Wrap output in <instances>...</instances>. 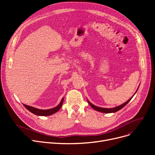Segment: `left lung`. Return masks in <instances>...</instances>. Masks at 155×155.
<instances>
[{
    "instance_id": "left-lung-1",
    "label": "left lung",
    "mask_w": 155,
    "mask_h": 155,
    "mask_svg": "<svg viewBox=\"0 0 155 155\" xmlns=\"http://www.w3.org/2000/svg\"><path fill=\"white\" fill-rule=\"evenodd\" d=\"M139 88V87H138ZM138 88L137 89V91H136V92L134 93V94L130 98L128 101H127L126 102H124V104H121L120 105H119V106H117V107H113V108H103V107H97V106H95V105H94V104H92L91 102H90L88 101V100L87 99V101H88V103L89 104V105H91V106L95 110L97 111H99V112H103V113H114V112H116L118 110H119L120 109H123L125 105H127V104L131 100V99L133 97V96L135 95V94L137 92V90H138Z\"/></svg>"
}]
</instances>
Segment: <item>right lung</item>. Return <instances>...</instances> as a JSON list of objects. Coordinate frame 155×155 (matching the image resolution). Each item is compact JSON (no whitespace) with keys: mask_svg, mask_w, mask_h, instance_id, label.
<instances>
[{"mask_svg":"<svg viewBox=\"0 0 155 155\" xmlns=\"http://www.w3.org/2000/svg\"><path fill=\"white\" fill-rule=\"evenodd\" d=\"M63 101H64V98H62V99L61 100V102H60V104L58 105H57V106H56L52 109H46V110L39 109L35 108L34 107L29 106V105H25L24 104H23V105H24V106L29 111H30L32 114H35V115L40 116H51V115L53 114L56 113V112H58L61 109V107L62 106Z\"/></svg>","mask_w":155,"mask_h":155,"instance_id":"add662e5","label":"right lung"}]
</instances>
